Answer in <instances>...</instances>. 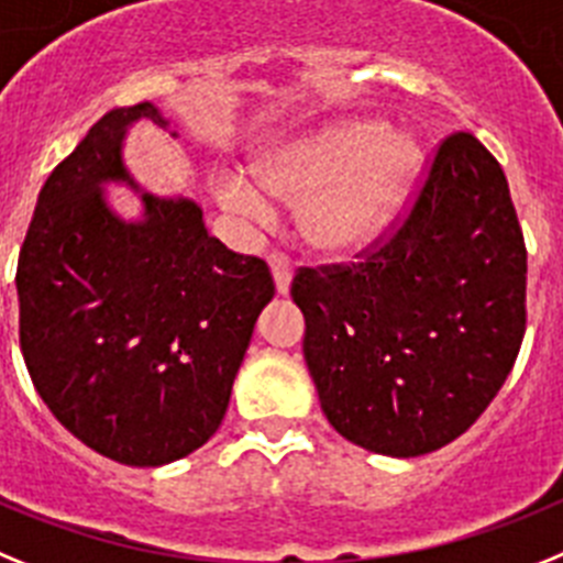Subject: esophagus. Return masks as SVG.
<instances>
[{
  "mask_svg": "<svg viewBox=\"0 0 563 563\" xmlns=\"http://www.w3.org/2000/svg\"><path fill=\"white\" fill-rule=\"evenodd\" d=\"M268 266H272V277H275V288L277 295H288V288H291V261H288L286 254H272L268 257Z\"/></svg>",
  "mask_w": 563,
  "mask_h": 563,
  "instance_id": "obj_1",
  "label": "esophagus"
}]
</instances>
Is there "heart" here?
Returning a JSON list of instances; mask_svg holds the SVG:
<instances>
[{
	"label": "heart",
	"instance_id": "1",
	"mask_svg": "<svg viewBox=\"0 0 563 563\" xmlns=\"http://www.w3.org/2000/svg\"><path fill=\"white\" fill-rule=\"evenodd\" d=\"M422 166V144L376 119H342L288 141L254 166L218 169L212 192L223 209L266 221L273 198L300 207L302 238L320 252L345 254L383 232L408 198Z\"/></svg>",
	"mask_w": 563,
	"mask_h": 563
}]
</instances>
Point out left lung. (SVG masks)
<instances>
[{"mask_svg":"<svg viewBox=\"0 0 563 563\" xmlns=\"http://www.w3.org/2000/svg\"><path fill=\"white\" fill-rule=\"evenodd\" d=\"M291 297L340 437L397 459L462 437L525 340L527 249L498 161L448 135L402 227L360 263L300 268Z\"/></svg>","mask_w":563,"mask_h":563,"instance_id":"8db88e82","label":"left lung"}]
</instances>
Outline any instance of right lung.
Segmentation results:
<instances>
[{"instance_id":"1","label":"right lung","mask_w":563,"mask_h":563,"mask_svg":"<svg viewBox=\"0 0 563 563\" xmlns=\"http://www.w3.org/2000/svg\"><path fill=\"white\" fill-rule=\"evenodd\" d=\"M141 119L169 124L150 101L110 110L45 180L19 252V342L78 442L158 467L221 428L275 280L212 238L195 200L141 192L139 221L112 212L104 184L139 192L121 146Z\"/></svg>"}]
</instances>
